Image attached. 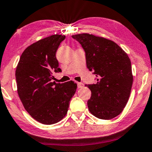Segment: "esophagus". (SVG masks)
<instances>
[{"label": "esophagus", "mask_w": 152, "mask_h": 152, "mask_svg": "<svg viewBox=\"0 0 152 152\" xmlns=\"http://www.w3.org/2000/svg\"><path fill=\"white\" fill-rule=\"evenodd\" d=\"M83 86H84V85H83V83H77V88H83Z\"/></svg>", "instance_id": "34e87169"}]
</instances>
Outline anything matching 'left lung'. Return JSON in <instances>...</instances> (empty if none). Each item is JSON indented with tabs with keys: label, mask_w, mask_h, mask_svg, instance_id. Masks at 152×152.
I'll return each instance as SVG.
<instances>
[{
	"label": "left lung",
	"mask_w": 152,
	"mask_h": 152,
	"mask_svg": "<svg viewBox=\"0 0 152 152\" xmlns=\"http://www.w3.org/2000/svg\"><path fill=\"white\" fill-rule=\"evenodd\" d=\"M72 37L84 49L87 67L97 77L96 84L86 85L91 91L90 112L103 120L116 117L126 105L134 80L129 56L103 37L87 33Z\"/></svg>",
	"instance_id": "left-lung-1"
}]
</instances>
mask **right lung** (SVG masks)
<instances>
[{"label":"right lung","mask_w":152,"mask_h":152,"mask_svg":"<svg viewBox=\"0 0 152 152\" xmlns=\"http://www.w3.org/2000/svg\"><path fill=\"white\" fill-rule=\"evenodd\" d=\"M64 35L40 39L23 51L16 69L17 91L25 110L39 123L56 124L67 113L77 84L56 83L54 72H61L56 52Z\"/></svg>","instance_id":"1"}]
</instances>
